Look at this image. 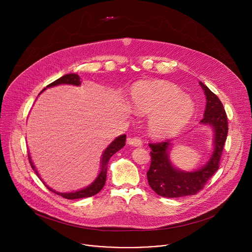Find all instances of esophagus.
<instances>
[{"mask_svg":"<svg viewBox=\"0 0 252 252\" xmlns=\"http://www.w3.org/2000/svg\"><path fill=\"white\" fill-rule=\"evenodd\" d=\"M127 143L129 146H132V147H141L142 146V140L140 137H130L127 139Z\"/></svg>","mask_w":252,"mask_h":252,"instance_id":"1","label":"esophagus"}]
</instances>
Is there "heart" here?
Returning <instances> with one entry per match:
<instances>
[{"mask_svg": "<svg viewBox=\"0 0 252 252\" xmlns=\"http://www.w3.org/2000/svg\"><path fill=\"white\" fill-rule=\"evenodd\" d=\"M130 102L134 113L153 114L150 129L158 137L174 135L193 115L191 99L165 82H140L134 85L130 91Z\"/></svg>", "mask_w": 252, "mask_h": 252, "instance_id": "heart-1", "label": "heart"}]
</instances>
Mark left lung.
I'll return each mask as SVG.
<instances>
[{"instance_id": "8db88e82", "label": "left lung", "mask_w": 252, "mask_h": 252, "mask_svg": "<svg viewBox=\"0 0 252 252\" xmlns=\"http://www.w3.org/2000/svg\"><path fill=\"white\" fill-rule=\"evenodd\" d=\"M206 96V106L202 125L211 126L214 131L213 153L202 167L194 171H183L175 168L169 160V140L150 143L152 149L151 166L147 172L150 187L164 197H181L196 194L220 167L224 143L227 137V117L222 102L204 84L199 82Z\"/></svg>"}]
</instances>
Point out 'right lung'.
Wrapping results in <instances>:
<instances>
[{"mask_svg": "<svg viewBox=\"0 0 252 252\" xmlns=\"http://www.w3.org/2000/svg\"><path fill=\"white\" fill-rule=\"evenodd\" d=\"M82 83L81 81V78L77 75V74H67V75H64L63 77H61L60 79H58L57 81L53 82L52 84H50L49 86H47V88H51V87H55V86H58V85H63V84H66V85H75V86H80ZM46 89H44L42 92H44ZM41 92V93H42ZM126 146V134H123V135H120L118 136L111 145L107 147L103 154H102V157H101V161H100V170H99V173L97 175V177L94 179V182L92 183V185H90L89 187H87L86 189H81V190H78V191H75V192H66V193H61V192H56L55 190H53L52 189L48 188L50 190H52L53 192L63 196V198H66V199H77V198H84V197H90V196H93L94 194H96L97 192H99L101 190V189L103 188L104 184H105V179H106V171H107V163H109V160L110 158L117 153L119 152L121 149H123L124 147ZM29 160H30V163L32 167V169L35 171V173H38V171L35 170V167L31 159V157L29 155ZM40 177V176H39ZM41 178V177H40Z\"/></svg>", "mask_w": 252, "mask_h": 252, "instance_id": "obj_1", "label": "right lung"}]
</instances>
